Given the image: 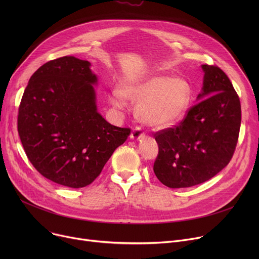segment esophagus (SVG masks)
Returning a JSON list of instances; mask_svg holds the SVG:
<instances>
[{
	"label": "esophagus",
	"mask_w": 259,
	"mask_h": 259,
	"mask_svg": "<svg viewBox=\"0 0 259 259\" xmlns=\"http://www.w3.org/2000/svg\"><path fill=\"white\" fill-rule=\"evenodd\" d=\"M145 135H146V134H145V132L142 130V128L137 127V128L132 130V132H131V134H130V138H131L132 140H134V141H139V140L145 138Z\"/></svg>",
	"instance_id": "obj_1"
}]
</instances>
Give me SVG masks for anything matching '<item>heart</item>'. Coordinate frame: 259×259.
I'll list each match as a JSON object with an SVG mask.
<instances>
[{
  "mask_svg": "<svg viewBox=\"0 0 259 259\" xmlns=\"http://www.w3.org/2000/svg\"><path fill=\"white\" fill-rule=\"evenodd\" d=\"M192 89L182 77L152 75L139 79H124L114 89L109 101L118 109L125 100L137 104V116L145 125L154 128L170 126L179 121L191 104Z\"/></svg>",
  "mask_w": 259,
  "mask_h": 259,
  "instance_id": "heart-1",
  "label": "heart"
}]
</instances>
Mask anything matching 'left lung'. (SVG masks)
<instances>
[{"label": "left lung", "mask_w": 259, "mask_h": 259, "mask_svg": "<svg viewBox=\"0 0 259 259\" xmlns=\"http://www.w3.org/2000/svg\"><path fill=\"white\" fill-rule=\"evenodd\" d=\"M201 69L199 102L178 126L154 134L158 154L153 170L172 189L212 179L229 164L238 141L241 108L232 83L220 67L201 65Z\"/></svg>", "instance_id": "left-lung-1"}]
</instances>
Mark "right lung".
Masks as SVG:
<instances>
[{
	"label": "right lung",
	"instance_id": "1",
	"mask_svg": "<svg viewBox=\"0 0 259 259\" xmlns=\"http://www.w3.org/2000/svg\"><path fill=\"white\" fill-rule=\"evenodd\" d=\"M90 66L74 57L47 62L30 77L19 107L27 157L44 178L65 187L90 185L130 134L98 112V76Z\"/></svg>",
	"mask_w": 259,
	"mask_h": 259
}]
</instances>
